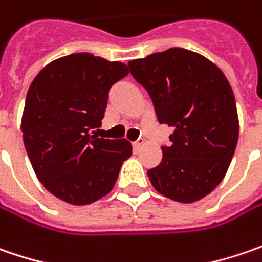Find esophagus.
Masks as SVG:
<instances>
[{
	"mask_svg": "<svg viewBox=\"0 0 262 262\" xmlns=\"http://www.w3.org/2000/svg\"><path fill=\"white\" fill-rule=\"evenodd\" d=\"M142 145H143L142 141H136V142H133V149H135V151L138 152V151H139V149L142 148Z\"/></svg>",
	"mask_w": 262,
	"mask_h": 262,
	"instance_id": "esophagus-1",
	"label": "esophagus"
}]
</instances>
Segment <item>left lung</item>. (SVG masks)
<instances>
[{
    "label": "left lung",
    "instance_id": "obj_1",
    "mask_svg": "<svg viewBox=\"0 0 262 262\" xmlns=\"http://www.w3.org/2000/svg\"><path fill=\"white\" fill-rule=\"evenodd\" d=\"M132 76L148 91L170 146L148 170L157 192L182 204L211 193L226 176L239 138L233 91L222 70L198 52L170 48L129 61Z\"/></svg>",
    "mask_w": 262,
    "mask_h": 262
}]
</instances>
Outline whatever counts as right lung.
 Segmentation results:
<instances>
[{
  "instance_id": "add662e5",
  "label": "right lung",
  "mask_w": 262,
  "mask_h": 262,
  "mask_svg": "<svg viewBox=\"0 0 262 262\" xmlns=\"http://www.w3.org/2000/svg\"><path fill=\"white\" fill-rule=\"evenodd\" d=\"M129 69L89 52L48 63L30 83L21 116L23 142L39 182L72 205H89L108 195L132 155L127 139H102L94 129L111 86Z\"/></svg>"
}]
</instances>
